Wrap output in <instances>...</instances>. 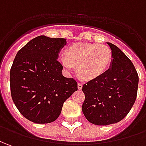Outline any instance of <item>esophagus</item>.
Here are the masks:
<instances>
[{
	"label": "esophagus",
	"mask_w": 146,
	"mask_h": 146,
	"mask_svg": "<svg viewBox=\"0 0 146 146\" xmlns=\"http://www.w3.org/2000/svg\"><path fill=\"white\" fill-rule=\"evenodd\" d=\"M82 88H83V84L80 83H78V89H79V90H81Z\"/></svg>",
	"instance_id": "obj_1"
}]
</instances>
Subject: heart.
<instances>
[{"instance_id": "heart-1", "label": "heart", "mask_w": 146, "mask_h": 146, "mask_svg": "<svg viewBox=\"0 0 146 146\" xmlns=\"http://www.w3.org/2000/svg\"><path fill=\"white\" fill-rule=\"evenodd\" d=\"M66 57L61 56L60 62L67 71L77 67L81 79L91 81L99 78L109 69L112 55L108 47L103 44L75 43L65 52Z\"/></svg>"}]
</instances>
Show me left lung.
Returning <instances> with one entry per match:
<instances>
[{
  "instance_id": "obj_1",
  "label": "left lung",
  "mask_w": 146,
  "mask_h": 146,
  "mask_svg": "<svg viewBox=\"0 0 146 146\" xmlns=\"http://www.w3.org/2000/svg\"><path fill=\"white\" fill-rule=\"evenodd\" d=\"M112 54L110 68L99 78L83 86L82 110L90 123L107 125L128 114L135 102L138 75L133 63L117 46L107 43Z\"/></svg>"
}]
</instances>
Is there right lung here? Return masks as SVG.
I'll use <instances>...</instances> for the list:
<instances>
[{"label": "right lung", "mask_w": 146, "mask_h": 146, "mask_svg": "<svg viewBox=\"0 0 146 146\" xmlns=\"http://www.w3.org/2000/svg\"><path fill=\"white\" fill-rule=\"evenodd\" d=\"M66 39L40 36L17 52L10 70V89L20 113L34 123L56 120L63 102L78 90L74 79L62 74L57 60Z\"/></svg>", "instance_id": "add662e5"}]
</instances>
